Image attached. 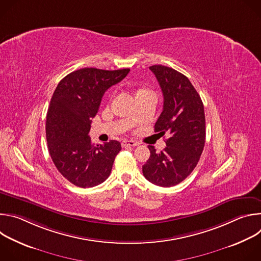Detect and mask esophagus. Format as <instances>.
<instances>
[{
    "label": "esophagus",
    "instance_id": "esophagus-1",
    "mask_svg": "<svg viewBox=\"0 0 261 261\" xmlns=\"http://www.w3.org/2000/svg\"><path fill=\"white\" fill-rule=\"evenodd\" d=\"M136 145H139V142L134 141V140L125 139V140H123V142H122V146H123V147H127V146H136Z\"/></svg>",
    "mask_w": 261,
    "mask_h": 261
}]
</instances>
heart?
<instances>
[{
  "label": "heart",
  "mask_w": 261,
  "mask_h": 261,
  "mask_svg": "<svg viewBox=\"0 0 261 261\" xmlns=\"http://www.w3.org/2000/svg\"><path fill=\"white\" fill-rule=\"evenodd\" d=\"M151 93L152 92L150 90H147L145 88H140L136 92V97H139V96H142V95H146V94H151Z\"/></svg>",
  "instance_id": "heart-1"
}]
</instances>
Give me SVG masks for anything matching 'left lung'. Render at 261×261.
<instances>
[{"instance_id":"8db88e82","label":"left lung","mask_w":261,"mask_h":261,"mask_svg":"<svg viewBox=\"0 0 261 261\" xmlns=\"http://www.w3.org/2000/svg\"><path fill=\"white\" fill-rule=\"evenodd\" d=\"M150 70L164 98L155 132H167L169 138L160 153L148 145L151 156L142 166V173L154 185L172 187L187 177L199 161L205 142L204 108L199 94L184 74L162 65L151 66Z\"/></svg>"}]
</instances>
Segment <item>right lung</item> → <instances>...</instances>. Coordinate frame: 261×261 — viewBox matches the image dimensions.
<instances>
[{
    "mask_svg": "<svg viewBox=\"0 0 261 261\" xmlns=\"http://www.w3.org/2000/svg\"><path fill=\"white\" fill-rule=\"evenodd\" d=\"M129 71L83 68L68 74L54 92L45 125L49 155L60 173L77 187L103 182L122 150L118 140L95 145L89 132L104 93Z\"/></svg>",
    "mask_w": 261,
    "mask_h": 261,
    "instance_id": "1",
    "label": "right lung"
}]
</instances>
